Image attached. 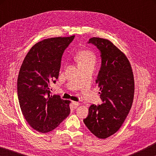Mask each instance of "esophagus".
<instances>
[{
    "label": "esophagus",
    "mask_w": 156,
    "mask_h": 156,
    "mask_svg": "<svg viewBox=\"0 0 156 156\" xmlns=\"http://www.w3.org/2000/svg\"><path fill=\"white\" fill-rule=\"evenodd\" d=\"M79 105H80V103H79L78 102H76V101L72 102V107L73 108V109H76V108H77Z\"/></svg>",
    "instance_id": "1"
}]
</instances>
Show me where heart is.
<instances>
[{
    "instance_id": "b5f03b06",
    "label": "heart",
    "mask_w": 156,
    "mask_h": 156,
    "mask_svg": "<svg viewBox=\"0 0 156 156\" xmlns=\"http://www.w3.org/2000/svg\"><path fill=\"white\" fill-rule=\"evenodd\" d=\"M79 67L88 65H95L96 63V56L93 51L88 49L81 50L76 56Z\"/></svg>"
}]
</instances>
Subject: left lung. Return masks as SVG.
I'll return each mask as SVG.
<instances>
[{
    "mask_svg": "<svg viewBox=\"0 0 156 156\" xmlns=\"http://www.w3.org/2000/svg\"><path fill=\"white\" fill-rule=\"evenodd\" d=\"M101 54L102 65L96 83L102 104L91 105L84 123L94 136L105 139L117 132L125 122L133 101L134 78L125 54L107 39L93 37Z\"/></svg>",
    "mask_w": 156,
    "mask_h": 156,
    "instance_id": "1",
    "label": "left lung"
}]
</instances>
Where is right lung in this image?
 <instances>
[{
	"label": "right lung",
	"mask_w": 156,
	"mask_h": 156,
	"mask_svg": "<svg viewBox=\"0 0 156 156\" xmlns=\"http://www.w3.org/2000/svg\"><path fill=\"white\" fill-rule=\"evenodd\" d=\"M75 36L44 39L31 47L21 65L17 81L23 115L34 130L47 133L70 113L69 100L52 96L50 83L59 76L63 52Z\"/></svg>",
	"instance_id": "1"
}]
</instances>
